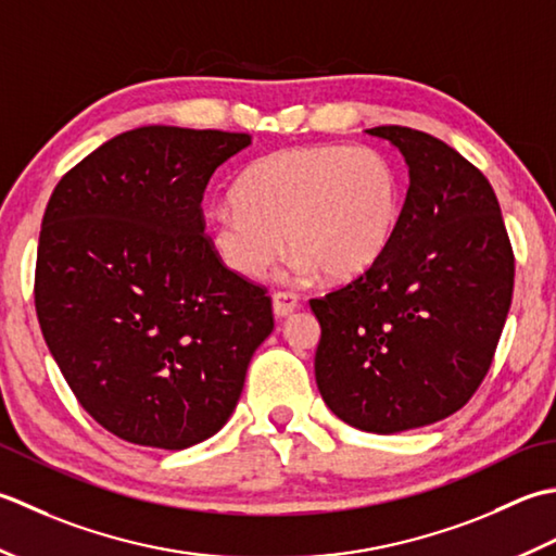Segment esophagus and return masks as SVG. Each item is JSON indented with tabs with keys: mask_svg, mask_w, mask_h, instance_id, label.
Wrapping results in <instances>:
<instances>
[{
	"mask_svg": "<svg viewBox=\"0 0 556 556\" xmlns=\"http://www.w3.org/2000/svg\"><path fill=\"white\" fill-rule=\"evenodd\" d=\"M294 309H298V294L292 292H276L274 294V314L286 319Z\"/></svg>",
	"mask_w": 556,
	"mask_h": 556,
	"instance_id": "esophagus-1",
	"label": "esophagus"
}]
</instances>
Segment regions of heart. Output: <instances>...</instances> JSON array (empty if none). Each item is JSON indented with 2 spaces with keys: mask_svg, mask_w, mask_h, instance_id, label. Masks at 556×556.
<instances>
[{
  "mask_svg": "<svg viewBox=\"0 0 556 556\" xmlns=\"http://www.w3.org/2000/svg\"><path fill=\"white\" fill-rule=\"evenodd\" d=\"M235 203L203 215L218 262L258 280L288 244L302 276L350 282L377 266L403 218L401 175L367 146H292L258 157L235 182Z\"/></svg>",
  "mask_w": 556,
  "mask_h": 556,
  "instance_id": "obj_1",
  "label": "heart"
}]
</instances>
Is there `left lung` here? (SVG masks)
<instances>
[{"label": "left lung", "mask_w": 556, "mask_h": 556, "mask_svg": "<svg viewBox=\"0 0 556 556\" xmlns=\"http://www.w3.org/2000/svg\"><path fill=\"white\" fill-rule=\"evenodd\" d=\"M410 187L393 244L345 288L309 300L321 324L314 374L350 427L395 434L444 420L490 371L514 294V252L492 185L425 131L374 127Z\"/></svg>", "instance_id": "obj_1"}]
</instances>
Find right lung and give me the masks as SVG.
<instances>
[{"label": "right lung", "mask_w": 556, "mask_h": 556, "mask_svg": "<svg viewBox=\"0 0 556 556\" xmlns=\"http://www.w3.org/2000/svg\"><path fill=\"white\" fill-rule=\"evenodd\" d=\"M249 143L163 124L124 131L45 208L42 338L84 410L131 444L182 451L213 437L274 331L266 290L225 268L203 235L208 179Z\"/></svg>", "instance_id": "right-lung-1"}]
</instances>
